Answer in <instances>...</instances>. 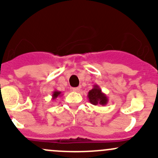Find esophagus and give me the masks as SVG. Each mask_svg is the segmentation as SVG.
Masks as SVG:
<instances>
[{
	"mask_svg": "<svg viewBox=\"0 0 158 158\" xmlns=\"http://www.w3.org/2000/svg\"><path fill=\"white\" fill-rule=\"evenodd\" d=\"M73 90L74 91V92H79V90H80V88H79V87H76V88H73Z\"/></svg>",
	"mask_w": 158,
	"mask_h": 158,
	"instance_id": "1",
	"label": "esophagus"
}]
</instances>
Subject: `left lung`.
I'll return each instance as SVG.
<instances>
[{"instance_id":"obj_1","label":"left lung","mask_w":158,"mask_h":158,"mask_svg":"<svg viewBox=\"0 0 158 158\" xmlns=\"http://www.w3.org/2000/svg\"><path fill=\"white\" fill-rule=\"evenodd\" d=\"M88 98L89 102L94 106L100 105L104 106L109 102V98L102 92V89L98 85H94L93 88L88 92Z\"/></svg>"}]
</instances>
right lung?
I'll list each match as a JSON object with an SVG mask.
<instances>
[{
	"mask_svg": "<svg viewBox=\"0 0 158 158\" xmlns=\"http://www.w3.org/2000/svg\"><path fill=\"white\" fill-rule=\"evenodd\" d=\"M62 92H60V91L55 90L52 92V100H55L56 98H57L58 97H61L62 96Z\"/></svg>",
	"mask_w": 158,
	"mask_h": 158,
	"instance_id": "right-lung-1",
	"label": "right lung"
}]
</instances>
